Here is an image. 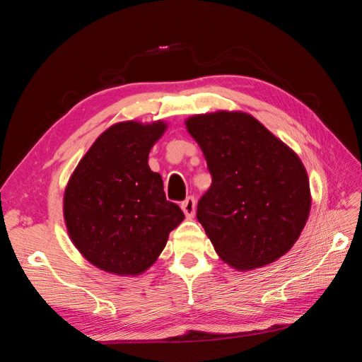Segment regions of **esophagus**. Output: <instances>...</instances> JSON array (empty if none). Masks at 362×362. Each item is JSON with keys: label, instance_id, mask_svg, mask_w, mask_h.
Wrapping results in <instances>:
<instances>
[{"label": "esophagus", "instance_id": "1", "mask_svg": "<svg viewBox=\"0 0 362 362\" xmlns=\"http://www.w3.org/2000/svg\"><path fill=\"white\" fill-rule=\"evenodd\" d=\"M181 208H182V211H184L185 217L192 218V217L194 216V211H196V201H194V198H192V196H189L187 199L182 201Z\"/></svg>", "mask_w": 362, "mask_h": 362}]
</instances>
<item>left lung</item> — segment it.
<instances>
[{
    "mask_svg": "<svg viewBox=\"0 0 362 362\" xmlns=\"http://www.w3.org/2000/svg\"><path fill=\"white\" fill-rule=\"evenodd\" d=\"M185 127L213 178L196 216L217 255L237 270H252L287 254L311 210L298 154L243 112L194 115Z\"/></svg>",
    "mask_w": 362,
    "mask_h": 362,
    "instance_id": "left-lung-1",
    "label": "left lung"
}]
</instances>
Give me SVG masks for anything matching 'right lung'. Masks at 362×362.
<instances>
[{
    "label": "right lung",
    "mask_w": 362,
    "mask_h": 362,
    "mask_svg": "<svg viewBox=\"0 0 362 362\" xmlns=\"http://www.w3.org/2000/svg\"><path fill=\"white\" fill-rule=\"evenodd\" d=\"M168 124L127 120L98 137L68 181L63 216L80 254L108 273L137 276L148 270L184 221L166 201L161 175L148 166L151 148Z\"/></svg>",
    "instance_id": "1"
}]
</instances>
